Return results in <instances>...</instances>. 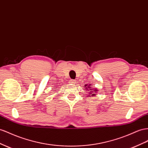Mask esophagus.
<instances>
[{
    "mask_svg": "<svg viewBox=\"0 0 148 148\" xmlns=\"http://www.w3.org/2000/svg\"><path fill=\"white\" fill-rule=\"evenodd\" d=\"M75 83H77V81H76V80H71V81H70V83L72 84V85H73V84H75Z\"/></svg>",
    "mask_w": 148,
    "mask_h": 148,
    "instance_id": "1",
    "label": "esophagus"
}]
</instances>
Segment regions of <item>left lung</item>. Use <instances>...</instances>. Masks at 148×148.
Returning a JSON list of instances; mask_svg holds the SVG:
<instances>
[{"instance_id": "1", "label": "left lung", "mask_w": 148, "mask_h": 148, "mask_svg": "<svg viewBox=\"0 0 148 148\" xmlns=\"http://www.w3.org/2000/svg\"><path fill=\"white\" fill-rule=\"evenodd\" d=\"M91 85H85V87L86 90V91H88V93L89 94V97H94V96H96V93L98 92V90L95 88H91Z\"/></svg>"}]
</instances>
